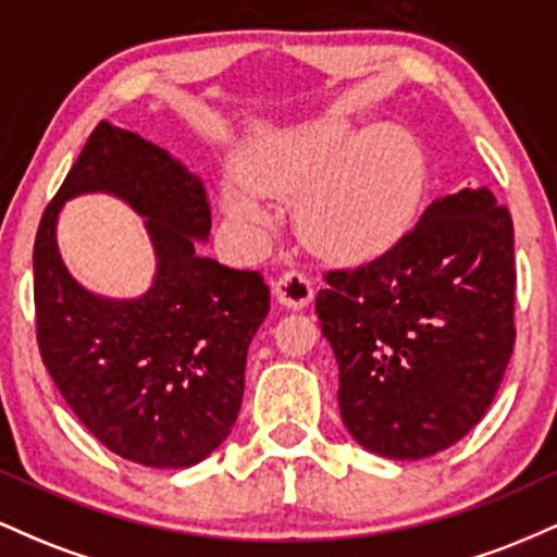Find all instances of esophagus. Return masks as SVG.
Masks as SVG:
<instances>
[{
    "label": "esophagus",
    "instance_id": "obj_1",
    "mask_svg": "<svg viewBox=\"0 0 557 557\" xmlns=\"http://www.w3.org/2000/svg\"><path fill=\"white\" fill-rule=\"evenodd\" d=\"M272 293L287 309H306L311 304V298H314V287H311L309 277L296 270L285 272L283 277L274 280Z\"/></svg>",
    "mask_w": 557,
    "mask_h": 557
}]
</instances>
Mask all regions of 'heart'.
Instances as JSON below:
<instances>
[{
    "instance_id": "1",
    "label": "heart",
    "mask_w": 557,
    "mask_h": 557,
    "mask_svg": "<svg viewBox=\"0 0 557 557\" xmlns=\"http://www.w3.org/2000/svg\"><path fill=\"white\" fill-rule=\"evenodd\" d=\"M240 181L220 188V209L243 235L272 225L262 196L296 201L300 238L341 264L393 251L411 233L430 185L421 138L395 123L322 117L274 133L238 159Z\"/></svg>"
}]
</instances>
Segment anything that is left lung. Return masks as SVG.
<instances>
[{"label": "left lung", "instance_id": "1", "mask_svg": "<svg viewBox=\"0 0 557 557\" xmlns=\"http://www.w3.org/2000/svg\"><path fill=\"white\" fill-rule=\"evenodd\" d=\"M513 222L490 188L434 198L393 251L330 272L317 317L361 447L419 461L487 413L513 354Z\"/></svg>", "mask_w": 557, "mask_h": 557}]
</instances>
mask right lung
I'll return each instance as SVG.
<instances>
[{
	"instance_id": "right-lung-1",
	"label": "right lung",
	"mask_w": 557,
	"mask_h": 557,
	"mask_svg": "<svg viewBox=\"0 0 557 557\" xmlns=\"http://www.w3.org/2000/svg\"><path fill=\"white\" fill-rule=\"evenodd\" d=\"M114 195L145 216L156 277L136 299L88 292L61 261L67 200ZM212 216L196 172L162 146L101 123L41 216L34 296L41 359L101 445L151 469H188L238 419L251 337L270 314L259 272L203 257Z\"/></svg>"
}]
</instances>
